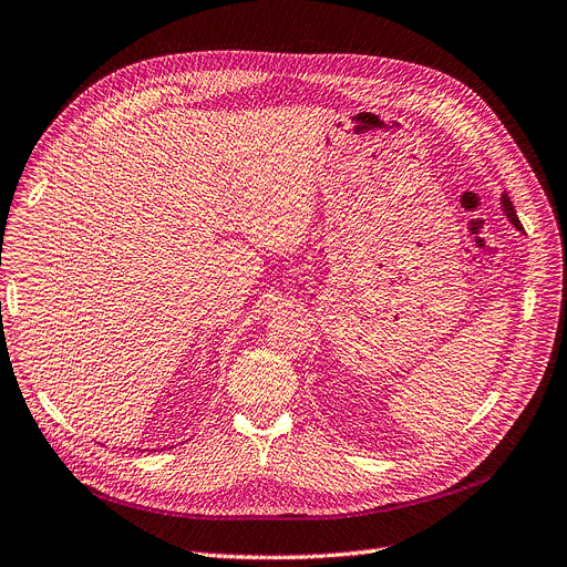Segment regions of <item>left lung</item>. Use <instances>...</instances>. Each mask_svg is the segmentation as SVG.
<instances>
[{"instance_id": "left-lung-1", "label": "left lung", "mask_w": 567, "mask_h": 567, "mask_svg": "<svg viewBox=\"0 0 567 567\" xmlns=\"http://www.w3.org/2000/svg\"><path fill=\"white\" fill-rule=\"evenodd\" d=\"M501 206H503V213L507 215V219H509V223L516 227V229H524L522 227V223H519V217H516V213H514V206H512V202H509V196H507V192H503L501 194Z\"/></svg>"}]
</instances>
